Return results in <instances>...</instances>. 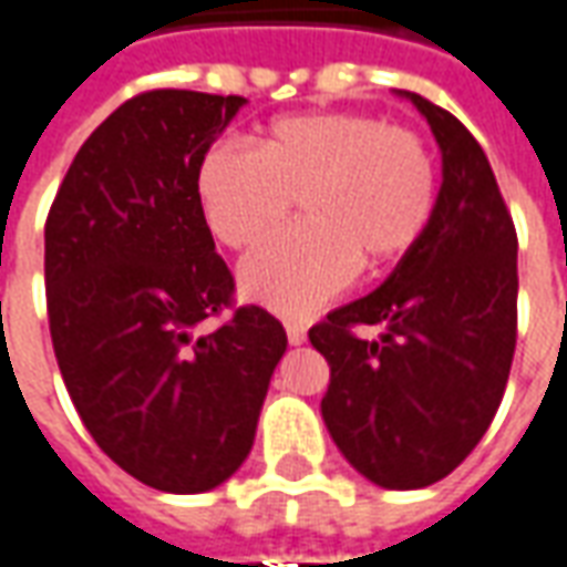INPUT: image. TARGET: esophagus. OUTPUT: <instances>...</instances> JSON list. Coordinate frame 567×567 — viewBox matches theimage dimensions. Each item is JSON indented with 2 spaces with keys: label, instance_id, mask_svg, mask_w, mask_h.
<instances>
[{
  "label": "esophagus",
  "instance_id": "34e87169",
  "mask_svg": "<svg viewBox=\"0 0 567 567\" xmlns=\"http://www.w3.org/2000/svg\"><path fill=\"white\" fill-rule=\"evenodd\" d=\"M285 334H288V343H291V347H300V343L307 340V331H303V328L295 322L285 324Z\"/></svg>",
  "mask_w": 567,
  "mask_h": 567
}]
</instances>
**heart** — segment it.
Here are the masks:
<instances>
[{"label": "heart", "instance_id": "heart-1", "mask_svg": "<svg viewBox=\"0 0 567 567\" xmlns=\"http://www.w3.org/2000/svg\"><path fill=\"white\" fill-rule=\"evenodd\" d=\"M435 162L421 134L355 110H310L270 122L257 150L215 144L196 196L217 243L245 248L300 199L303 224L257 243L243 291L285 316L338 297L359 264L383 270L421 243L435 212Z\"/></svg>", "mask_w": 567, "mask_h": 567}]
</instances>
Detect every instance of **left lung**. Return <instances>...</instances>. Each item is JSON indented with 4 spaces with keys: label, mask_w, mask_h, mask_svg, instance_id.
I'll return each instance as SVG.
<instances>
[{
    "label": "left lung",
    "mask_w": 567,
    "mask_h": 567,
    "mask_svg": "<svg viewBox=\"0 0 567 567\" xmlns=\"http://www.w3.org/2000/svg\"><path fill=\"white\" fill-rule=\"evenodd\" d=\"M442 150L423 239L371 295L328 312L310 343L331 365L322 421L380 488H426L476 449L516 352V227L488 156L463 122L414 91ZM374 323L378 339L352 327Z\"/></svg>",
    "instance_id": "left-lung-1"
}]
</instances>
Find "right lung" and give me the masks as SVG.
<instances>
[{"label":"right lung","instance_id":"right-lung-1","mask_svg":"<svg viewBox=\"0 0 567 567\" xmlns=\"http://www.w3.org/2000/svg\"><path fill=\"white\" fill-rule=\"evenodd\" d=\"M248 104L239 94L146 91L82 144L45 224L54 355L91 439L168 494L227 482L255 445L285 328L224 310L233 276L196 196L202 156Z\"/></svg>","mask_w":567,"mask_h":567}]
</instances>
